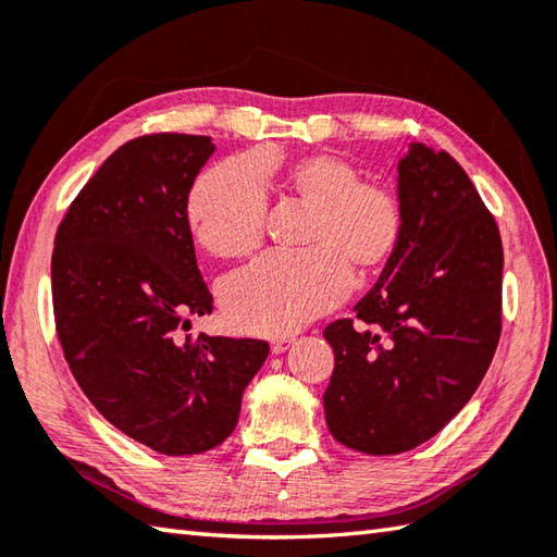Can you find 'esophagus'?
Returning <instances> with one entry per match:
<instances>
[{"mask_svg": "<svg viewBox=\"0 0 557 557\" xmlns=\"http://www.w3.org/2000/svg\"><path fill=\"white\" fill-rule=\"evenodd\" d=\"M289 345H292V337H289V335H285V337H275V341L270 343L272 352H275V355H282V352H285Z\"/></svg>", "mask_w": 557, "mask_h": 557, "instance_id": "34e87169", "label": "esophagus"}]
</instances>
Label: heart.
I'll return each instance as SVG.
<instances>
[{
  "label": "heart",
  "mask_w": 557,
  "mask_h": 557,
  "mask_svg": "<svg viewBox=\"0 0 557 557\" xmlns=\"http://www.w3.org/2000/svg\"><path fill=\"white\" fill-rule=\"evenodd\" d=\"M282 200L309 212L297 256H268L222 287L226 321L242 333L285 335L341 304L355 277L379 275L403 242V205L394 188L362 181L337 154H299L263 169ZM268 200L248 159L200 173L185 200V222L205 253L250 256L263 242Z\"/></svg>",
  "instance_id": "1"
}]
</instances>
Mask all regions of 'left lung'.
I'll list each match as a JSON object with an SVG mask.
<instances>
[{"label": "left lung", "instance_id": "8db88e82", "mask_svg": "<svg viewBox=\"0 0 557 557\" xmlns=\"http://www.w3.org/2000/svg\"><path fill=\"white\" fill-rule=\"evenodd\" d=\"M398 200V253L357 319L323 331L335 352L325 422L337 442L372 456L434 437L481 386L503 331V238L459 161L410 145Z\"/></svg>", "mask_w": 557, "mask_h": 557}]
</instances>
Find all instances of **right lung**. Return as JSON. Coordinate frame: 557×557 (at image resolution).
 Listing matches in <instances>:
<instances>
[{
	"mask_svg": "<svg viewBox=\"0 0 557 557\" xmlns=\"http://www.w3.org/2000/svg\"><path fill=\"white\" fill-rule=\"evenodd\" d=\"M212 151L205 135L125 141L54 234V329L76 384L113 428L166 456L222 444L270 352L253 337L183 335L190 315L212 313L185 222Z\"/></svg>",
	"mask_w": 557,
	"mask_h": 557,
	"instance_id": "1",
	"label": "right lung"
}]
</instances>
